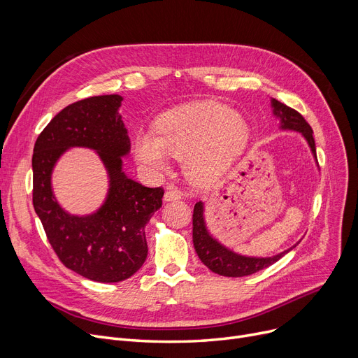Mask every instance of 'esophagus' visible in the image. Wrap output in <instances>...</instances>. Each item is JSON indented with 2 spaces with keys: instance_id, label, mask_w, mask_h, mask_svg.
<instances>
[{
  "instance_id": "esophagus-1",
  "label": "esophagus",
  "mask_w": 358,
  "mask_h": 358,
  "mask_svg": "<svg viewBox=\"0 0 358 358\" xmlns=\"http://www.w3.org/2000/svg\"><path fill=\"white\" fill-rule=\"evenodd\" d=\"M182 194L177 189H168L164 194V201H176V200H180Z\"/></svg>"
}]
</instances>
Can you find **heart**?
<instances>
[{
  "label": "heart",
  "mask_w": 358,
  "mask_h": 358,
  "mask_svg": "<svg viewBox=\"0 0 358 358\" xmlns=\"http://www.w3.org/2000/svg\"><path fill=\"white\" fill-rule=\"evenodd\" d=\"M250 126L239 111L217 103L174 108L157 122V134L139 130L136 161L150 174L169 169V155L184 159L187 174L199 181L217 177L245 148Z\"/></svg>",
  "instance_id": "heart-1"
}]
</instances>
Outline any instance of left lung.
I'll use <instances>...</instances> for the list:
<instances>
[{
	"label": "left lung",
	"instance_id": "left-lung-1",
	"mask_svg": "<svg viewBox=\"0 0 358 358\" xmlns=\"http://www.w3.org/2000/svg\"><path fill=\"white\" fill-rule=\"evenodd\" d=\"M273 116L278 119L280 130H292L297 131L302 135L310 149L312 157L316 161V146L313 139V130L303 119V116L297 113L296 110L290 108L289 106L280 103L275 99H270ZM297 241L294 245L285 250L283 252H278L271 257H252V255H242L229 247L222 243L209 229L208 220H206V201L200 200L194 204L193 212V243L194 250L201 259L203 264L212 270L216 274L224 277H243L254 274L262 268H267L268 266L274 264L281 257H285L293 248L297 247Z\"/></svg>",
	"mask_w": 358,
	"mask_h": 358
}]
</instances>
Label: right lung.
I'll return each instance as SVG.
<instances>
[{
	"label": "right lung",
	"instance_id": "add662e5",
	"mask_svg": "<svg viewBox=\"0 0 358 358\" xmlns=\"http://www.w3.org/2000/svg\"><path fill=\"white\" fill-rule=\"evenodd\" d=\"M122 101L119 94H108L69 104L43 129L31 158L34 212L52 248L65 267L99 283L123 281L143 266L145 227L164 196L161 187L149 189L123 171L130 139ZM72 147L94 150L108 173L103 203L85 215L65 211L52 193V169Z\"/></svg>",
	"mask_w": 358,
	"mask_h": 358
}]
</instances>
